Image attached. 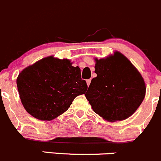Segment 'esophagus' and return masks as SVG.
<instances>
[{
	"label": "esophagus",
	"mask_w": 161,
	"mask_h": 161,
	"mask_svg": "<svg viewBox=\"0 0 161 161\" xmlns=\"http://www.w3.org/2000/svg\"><path fill=\"white\" fill-rule=\"evenodd\" d=\"M91 82H92V80H91V79H88V80H87V86H88V87H89V85H90Z\"/></svg>",
	"instance_id": "34e87169"
}]
</instances>
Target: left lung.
<instances>
[{"label":"left lung","instance_id":"obj_1","mask_svg":"<svg viewBox=\"0 0 161 161\" xmlns=\"http://www.w3.org/2000/svg\"><path fill=\"white\" fill-rule=\"evenodd\" d=\"M94 72L86 98L95 113L108 122L129 118L141 105L146 85L140 73L121 53L95 59Z\"/></svg>","mask_w":161,"mask_h":161}]
</instances>
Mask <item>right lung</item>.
<instances>
[{
    "instance_id": "1",
    "label": "right lung",
    "mask_w": 161,
    "mask_h": 161,
    "mask_svg": "<svg viewBox=\"0 0 161 161\" xmlns=\"http://www.w3.org/2000/svg\"><path fill=\"white\" fill-rule=\"evenodd\" d=\"M17 87L25 109L42 121L53 120L65 112L74 99L87 89L79 67H73L69 59L53 56L23 69Z\"/></svg>"
}]
</instances>
